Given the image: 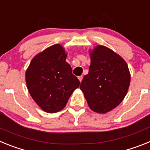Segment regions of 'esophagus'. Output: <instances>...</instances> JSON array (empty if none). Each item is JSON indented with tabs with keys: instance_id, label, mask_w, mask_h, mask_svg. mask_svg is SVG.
<instances>
[{
	"instance_id": "obj_1",
	"label": "esophagus",
	"mask_w": 150,
	"mask_h": 150,
	"mask_svg": "<svg viewBox=\"0 0 150 150\" xmlns=\"http://www.w3.org/2000/svg\"><path fill=\"white\" fill-rule=\"evenodd\" d=\"M78 79H79V81L82 82V80H83V76H79V77H78Z\"/></svg>"
}]
</instances>
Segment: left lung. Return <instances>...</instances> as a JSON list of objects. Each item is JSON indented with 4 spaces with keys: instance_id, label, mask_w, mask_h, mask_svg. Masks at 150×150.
<instances>
[{
    "instance_id": "left-lung-1",
    "label": "left lung",
    "mask_w": 150,
    "mask_h": 150,
    "mask_svg": "<svg viewBox=\"0 0 150 150\" xmlns=\"http://www.w3.org/2000/svg\"><path fill=\"white\" fill-rule=\"evenodd\" d=\"M88 74L80 85L90 109L106 113L124 99L131 76L126 62L106 46H98L90 53Z\"/></svg>"
}]
</instances>
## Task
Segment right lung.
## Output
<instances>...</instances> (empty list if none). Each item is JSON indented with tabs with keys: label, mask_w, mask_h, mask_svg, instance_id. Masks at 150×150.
<instances>
[{
	"label": "right lung",
	"mask_w": 150,
	"mask_h": 150,
	"mask_svg": "<svg viewBox=\"0 0 150 150\" xmlns=\"http://www.w3.org/2000/svg\"><path fill=\"white\" fill-rule=\"evenodd\" d=\"M66 57L63 47L55 44L36 55L26 71L30 96L41 109L50 113L62 110L80 84L66 62Z\"/></svg>",
	"instance_id": "add662e5"
}]
</instances>
